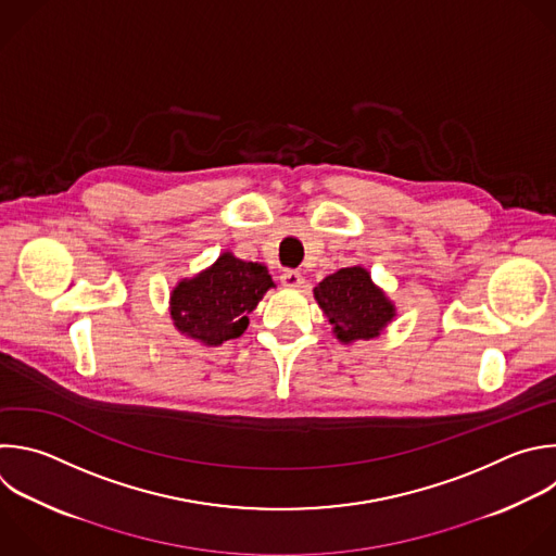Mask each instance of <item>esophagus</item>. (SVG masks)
Listing matches in <instances>:
<instances>
[{"instance_id":"esophagus-1","label":"esophagus","mask_w":556,"mask_h":556,"mask_svg":"<svg viewBox=\"0 0 556 556\" xmlns=\"http://www.w3.org/2000/svg\"><path fill=\"white\" fill-rule=\"evenodd\" d=\"M281 283L286 286V288H301L303 286V275L299 273V270H283L281 273Z\"/></svg>"}]
</instances>
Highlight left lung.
<instances>
[{"mask_svg":"<svg viewBox=\"0 0 556 556\" xmlns=\"http://www.w3.org/2000/svg\"><path fill=\"white\" fill-rule=\"evenodd\" d=\"M314 296L342 342L376 338L395 316L393 303L359 266L325 277L314 288Z\"/></svg>","mask_w":556,"mask_h":556,"instance_id":"8db88e82","label":"left lung"}]
</instances>
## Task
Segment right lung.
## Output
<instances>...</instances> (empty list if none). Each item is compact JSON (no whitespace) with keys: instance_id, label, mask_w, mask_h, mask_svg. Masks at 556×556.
<instances>
[{"instance_id":"right-lung-1","label":"right lung","mask_w":556,"mask_h":556,"mask_svg":"<svg viewBox=\"0 0 556 556\" xmlns=\"http://www.w3.org/2000/svg\"><path fill=\"white\" fill-rule=\"evenodd\" d=\"M273 286L266 266L223 253L212 268L174 288V325L180 333L216 346L244 333L249 314Z\"/></svg>"}]
</instances>
